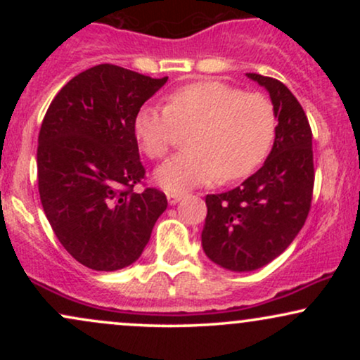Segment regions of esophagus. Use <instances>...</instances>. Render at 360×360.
<instances>
[{
    "label": "esophagus",
    "mask_w": 360,
    "mask_h": 360,
    "mask_svg": "<svg viewBox=\"0 0 360 360\" xmlns=\"http://www.w3.org/2000/svg\"><path fill=\"white\" fill-rule=\"evenodd\" d=\"M183 198H184V193H183V191H181V193L169 191V193H167V201H169V205H176L177 201L183 200Z\"/></svg>",
    "instance_id": "1"
}]
</instances>
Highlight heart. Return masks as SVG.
Listing matches in <instances>:
<instances>
[{"label": "heart", "mask_w": 360, "mask_h": 360, "mask_svg": "<svg viewBox=\"0 0 360 360\" xmlns=\"http://www.w3.org/2000/svg\"><path fill=\"white\" fill-rule=\"evenodd\" d=\"M189 131L188 150L162 164L155 181L167 191L243 179L264 164L278 134L274 103L262 93H245L221 81H196L176 88L167 106L143 105L134 134L143 154L162 159Z\"/></svg>", "instance_id": "obj_1"}]
</instances>
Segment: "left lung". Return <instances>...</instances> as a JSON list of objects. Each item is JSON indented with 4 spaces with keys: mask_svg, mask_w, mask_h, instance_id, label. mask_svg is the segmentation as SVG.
I'll return each instance as SVG.
<instances>
[{
    "mask_svg": "<svg viewBox=\"0 0 360 360\" xmlns=\"http://www.w3.org/2000/svg\"><path fill=\"white\" fill-rule=\"evenodd\" d=\"M271 94L278 134L264 166L238 188L206 196L205 254L218 266L247 272L283 254L307 221L313 200L311 128L300 101L274 77L249 72Z\"/></svg>",
    "mask_w": 360,
    "mask_h": 360,
    "instance_id": "obj_1",
    "label": "left lung"
}]
</instances>
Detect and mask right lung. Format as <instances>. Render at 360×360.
<instances>
[{
	"mask_svg": "<svg viewBox=\"0 0 360 360\" xmlns=\"http://www.w3.org/2000/svg\"><path fill=\"white\" fill-rule=\"evenodd\" d=\"M166 81L94 65L74 76L45 113L37 148L40 201L62 247L89 269L135 262L167 208L166 194L143 184L134 134L137 111Z\"/></svg>",
	"mask_w": 360,
	"mask_h": 360,
	"instance_id": "add662e5",
	"label": "right lung"
}]
</instances>
